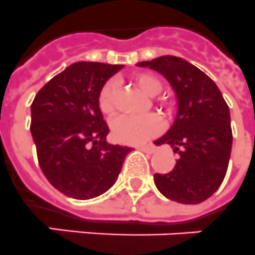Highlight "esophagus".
I'll return each instance as SVG.
<instances>
[{
    "instance_id": "34e87169",
    "label": "esophagus",
    "mask_w": 255,
    "mask_h": 255,
    "mask_svg": "<svg viewBox=\"0 0 255 255\" xmlns=\"http://www.w3.org/2000/svg\"><path fill=\"white\" fill-rule=\"evenodd\" d=\"M138 149L147 154H153L157 151V147L153 146V145H142V146H138Z\"/></svg>"
}]
</instances>
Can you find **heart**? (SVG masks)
Masks as SVG:
<instances>
[{
    "label": "heart",
    "instance_id": "heart-1",
    "mask_svg": "<svg viewBox=\"0 0 255 255\" xmlns=\"http://www.w3.org/2000/svg\"><path fill=\"white\" fill-rule=\"evenodd\" d=\"M134 84L147 96L159 95L163 89V81L150 72H138L133 76ZM98 108L106 117H113L118 109V84L109 80L102 85L98 93ZM163 131V122L157 114H146L140 117L122 115L111 124V132L115 140L124 144H140L155 137Z\"/></svg>",
    "mask_w": 255,
    "mask_h": 255
}]
</instances>
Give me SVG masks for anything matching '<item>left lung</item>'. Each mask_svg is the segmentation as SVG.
I'll return each instance as SVG.
<instances>
[{
    "instance_id": "1",
    "label": "left lung",
    "mask_w": 255,
    "mask_h": 255,
    "mask_svg": "<svg viewBox=\"0 0 255 255\" xmlns=\"http://www.w3.org/2000/svg\"><path fill=\"white\" fill-rule=\"evenodd\" d=\"M138 66L160 72L174 87L179 102L176 121L155 141L179 155L168 174H155L158 190L179 204H200L223 183L232 147L230 108L217 84L196 66L163 55Z\"/></svg>"
}]
</instances>
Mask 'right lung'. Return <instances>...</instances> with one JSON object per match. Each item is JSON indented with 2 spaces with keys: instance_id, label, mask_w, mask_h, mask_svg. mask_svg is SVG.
Wrapping results in <instances>:
<instances>
[{
  "instance_id": "add662e5",
  "label": "right lung",
  "mask_w": 255,
  "mask_h": 255,
  "mask_svg": "<svg viewBox=\"0 0 255 255\" xmlns=\"http://www.w3.org/2000/svg\"><path fill=\"white\" fill-rule=\"evenodd\" d=\"M123 65L78 62L55 75L31 105V133L49 183L76 200L100 196L115 183L128 146L109 145L98 108L102 85Z\"/></svg>"
}]
</instances>
